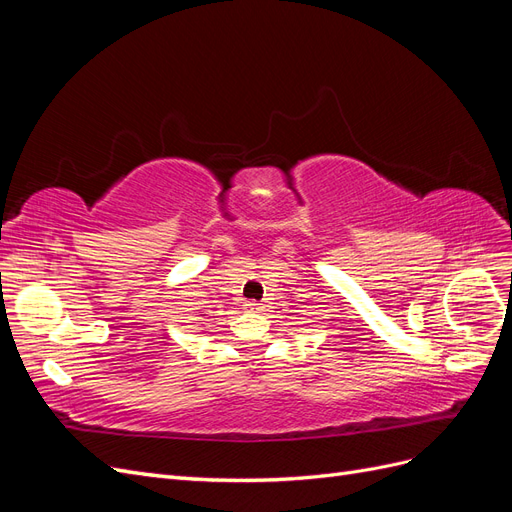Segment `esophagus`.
I'll return each mask as SVG.
<instances>
[{
    "mask_svg": "<svg viewBox=\"0 0 512 512\" xmlns=\"http://www.w3.org/2000/svg\"><path fill=\"white\" fill-rule=\"evenodd\" d=\"M245 309H250V312H260L262 303H258V301H247V303H245Z\"/></svg>",
    "mask_w": 512,
    "mask_h": 512,
    "instance_id": "obj_1",
    "label": "esophagus"
}]
</instances>
